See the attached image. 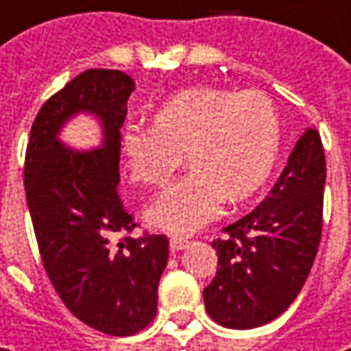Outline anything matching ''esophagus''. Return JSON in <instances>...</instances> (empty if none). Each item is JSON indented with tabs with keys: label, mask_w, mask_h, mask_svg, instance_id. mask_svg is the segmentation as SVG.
<instances>
[{
	"label": "esophagus",
	"mask_w": 351,
	"mask_h": 351,
	"mask_svg": "<svg viewBox=\"0 0 351 351\" xmlns=\"http://www.w3.org/2000/svg\"><path fill=\"white\" fill-rule=\"evenodd\" d=\"M186 244H189V240H186V238H182V237L171 238V248H173V250H176V252H178V250H182Z\"/></svg>",
	"instance_id": "1"
}]
</instances>
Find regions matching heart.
I'll use <instances>...</instances> for the list:
<instances>
[{
	"mask_svg": "<svg viewBox=\"0 0 351 351\" xmlns=\"http://www.w3.org/2000/svg\"><path fill=\"white\" fill-rule=\"evenodd\" d=\"M282 127L272 101L258 91L182 89L156 107L153 127L127 125L121 151L129 178L165 186L186 165L191 173L160 195L147 220L189 234L217 217L222 200L242 202L264 186L278 160Z\"/></svg>",
	"mask_w": 351,
	"mask_h": 351,
	"instance_id": "b5f03b06",
	"label": "heart"
}]
</instances>
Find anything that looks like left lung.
Here are the masks:
<instances>
[{
  "mask_svg": "<svg viewBox=\"0 0 351 351\" xmlns=\"http://www.w3.org/2000/svg\"><path fill=\"white\" fill-rule=\"evenodd\" d=\"M324 184L322 138L316 129H306L270 195L213 240L217 276L202 296L217 324L258 328L296 300L318 254Z\"/></svg>",
  "mask_w": 351,
  "mask_h": 351,
  "instance_id": "1",
  "label": "left lung"
}]
</instances>
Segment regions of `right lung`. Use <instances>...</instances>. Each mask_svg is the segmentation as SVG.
<instances>
[{"instance_id": "add662e5", "label": "right lung", "mask_w": 351, "mask_h": 351, "mask_svg": "<svg viewBox=\"0 0 351 351\" xmlns=\"http://www.w3.org/2000/svg\"><path fill=\"white\" fill-rule=\"evenodd\" d=\"M134 81L117 69H87L49 97L32 125L23 184L43 268L75 318L109 336H133L156 316L169 260L165 234L133 238L138 226L119 195L121 127ZM79 110L95 112L106 141L79 154L56 138Z\"/></svg>"}]
</instances>
